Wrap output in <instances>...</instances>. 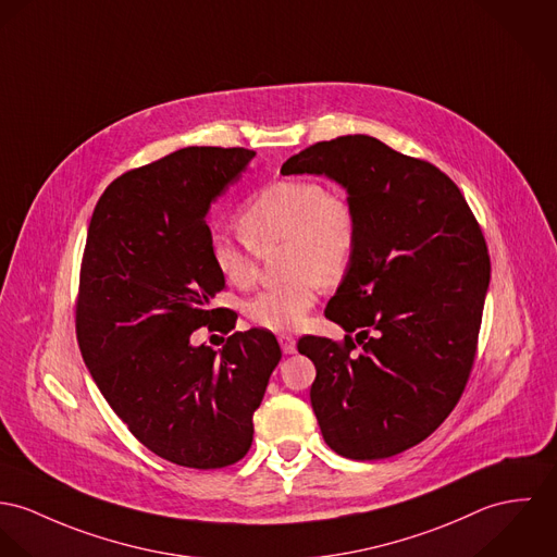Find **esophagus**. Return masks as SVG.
Instances as JSON below:
<instances>
[{
  "label": "esophagus",
  "mask_w": 557,
  "mask_h": 557,
  "mask_svg": "<svg viewBox=\"0 0 557 557\" xmlns=\"http://www.w3.org/2000/svg\"><path fill=\"white\" fill-rule=\"evenodd\" d=\"M277 339H280V346H282V352H284V355H295V352H297V342H295L293 335L282 333Z\"/></svg>",
  "instance_id": "34e87169"
}]
</instances>
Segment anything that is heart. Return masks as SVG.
Wrapping results in <instances>:
<instances>
[{"label": "heart", "instance_id": "heart-1", "mask_svg": "<svg viewBox=\"0 0 557 557\" xmlns=\"http://www.w3.org/2000/svg\"><path fill=\"white\" fill-rule=\"evenodd\" d=\"M239 231L255 249L286 244V271L293 277L260 290L246 306L249 320L269 331H288L306 320L322 282L333 284L346 273L359 239L352 202L309 180H284L260 189L244 207ZM251 248L226 233L209 239L215 271L237 288L256 280Z\"/></svg>", "mask_w": 557, "mask_h": 557}]
</instances>
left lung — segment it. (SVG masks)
I'll list each match as a JSON object with an SVG mask.
<instances>
[{
    "label": "left lung",
    "mask_w": 557,
    "mask_h": 557,
    "mask_svg": "<svg viewBox=\"0 0 557 557\" xmlns=\"http://www.w3.org/2000/svg\"><path fill=\"white\" fill-rule=\"evenodd\" d=\"M306 173L344 187L359 222L324 311L344 344L299 339L315 366L311 408L337 455L393 457L435 432L463 393L490 288L487 246L459 187L373 136L322 140L282 166Z\"/></svg>",
    "instance_id": "1"
}]
</instances>
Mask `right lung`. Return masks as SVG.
<instances>
[{"label":"right lung","mask_w":557,"mask_h":557,"mask_svg":"<svg viewBox=\"0 0 557 557\" xmlns=\"http://www.w3.org/2000/svg\"><path fill=\"white\" fill-rule=\"evenodd\" d=\"M256 153L186 147L129 171L100 196L81 267L76 337L100 393L149 450L196 470L239 461L282 359L273 333L237 331L218 352L194 346L224 277L207 215ZM226 318L228 331L235 329Z\"/></svg>","instance_id":"add662e5"}]
</instances>
